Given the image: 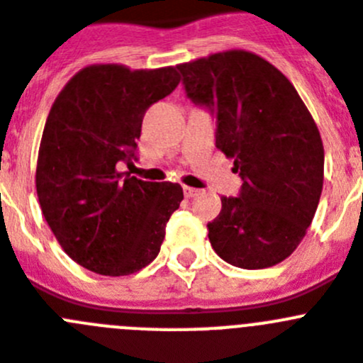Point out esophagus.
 <instances>
[{"instance_id": "esophagus-1", "label": "esophagus", "mask_w": 363, "mask_h": 363, "mask_svg": "<svg viewBox=\"0 0 363 363\" xmlns=\"http://www.w3.org/2000/svg\"><path fill=\"white\" fill-rule=\"evenodd\" d=\"M201 194V189H197V188H189V186H184V195L186 197H197V195Z\"/></svg>"}]
</instances>
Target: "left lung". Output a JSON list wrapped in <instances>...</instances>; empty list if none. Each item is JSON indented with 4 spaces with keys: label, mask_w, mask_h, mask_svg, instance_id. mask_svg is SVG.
Here are the masks:
<instances>
[{
    "label": "left lung",
    "mask_w": 363,
    "mask_h": 363,
    "mask_svg": "<svg viewBox=\"0 0 363 363\" xmlns=\"http://www.w3.org/2000/svg\"><path fill=\"white\" fill-rule=\"evenodd\" d=\"M194 103L215 113V145L242 179L208 222L211 247L242 269L286 260L306 237L324 186V145L308 106L279 68L247 50L179 65Z\"/></svg>",
    "instance_id": "1"
}]
</instances>
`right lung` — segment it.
<instances>
[{"label": "right lung", "mask_w": 363, "mask_h": 363, "mask_svg": "<svg viewBox=\"0 0 363 363\" xmlns=\"http://www.w3.org/2000/svg\"><path fill=\"white\" fill-rule=\"evenodd\" d=\"M179 81L177 67L90 65L52 104L35 168L39 206L65 253L94 273L123 277L148 266L184 199L181 184L117 169L135 159L146 110Z\"/></svg>", "instance_id": "right-lung-1"}]
</instances>
